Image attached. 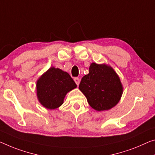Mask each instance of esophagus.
Instances as JSON below:
<instances>
[{"instance_id": "34e87169", "label": "esophagus", "mask_w": 155, "mask_h": 155, "mask_svg": "<svg viewBox=\"0 0 155 155\" xmlns=\"http://www.w3.org/2000/svg\"><path fill=\"white\" fill-rule=\"evenodd\" d=\"M74 81H75V82L76 83V84H77L78 86L79 85V84H80V78H74Z\"/></svg>"}]
</instances>
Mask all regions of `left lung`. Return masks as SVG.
<instances>
[{
	"label": "left lung",
	"instance_id": "8db88e82",
	"mask_svg": "<svg viewBox=\"0 0 155 155\" xmlns=\"http://www.w3.org/2000/svg\"><path fill=\"white\" fill-rule=\"evenodd\" d=\"M79 89L89 105L97 111L108 110L120 101L123 87L120 78L111 66L92 63L89 74L82 78Z\"/></svg>",
	"mask_w": 155,
	"mask_h": 155
}]
</instances>
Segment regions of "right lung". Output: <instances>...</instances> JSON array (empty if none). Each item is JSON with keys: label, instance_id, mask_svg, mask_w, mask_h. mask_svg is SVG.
I'll return each instance as SVG.
<instances>
[{"label": "right lung", "instance_id": "1", "mask_svg": "<svg viewBox=\"0 0 155 155\" xmlns=\"http://www.w3.org/2000/svg\"><path fill=\"white\" fill-rule=\"evenodd\" d=\"M76 87L68 73L51 67L37 80V97L45 107L54 109L63 104L66 94Z\"/></svg>", "mask_w": 155, "mask_h": 155}]
</instances>
